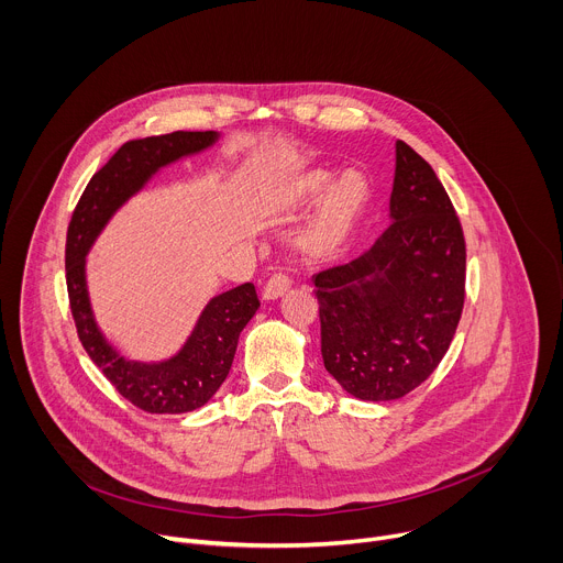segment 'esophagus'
Here are the masks:
<instances>
[{"instance_id": "obj_1", "label": "esophagus", "mask_w": 563, "mask_h": 563, "mask_svg": "<svg viewBox=\"0 0 563 563\" xmlns=\"http://www.w3.org/2000/svg\"><path fill=\"white\" fill-rule=\"evenodd\" d=\"M289 287H291V280H289L285 274H274V276L267 280V285H265V289H263V296H265V300H276V298H280Z\"/></svg>"}]
</instances>
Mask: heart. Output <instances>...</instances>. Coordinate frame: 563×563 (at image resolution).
<instances>
[{"mask_svg": "<svg viewBox=\"0 0 563 563\" xmlns=\"http://www.w3.org/2000/svg\"><path fill=\"white\" fill-rule=\"evenodd\" d=\"M369 198L372 187L358 169L339 176L336 169L311 167L269 185L258 213L267 224L280 227L316 209L300 233V247L313 261H330L347 247Z\"/></svg>", "mask_w": 563, "mask_h": 563, "instance_id": "b5f03b06", "label": "heart"}]
</instances>
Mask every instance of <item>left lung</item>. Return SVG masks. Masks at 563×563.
I'll return each instance as SVG.
<instances>
[{
    "mask_svg": "<svg viewBox=\"0 0 563 563\" xmlns=\"http://www.w3.org/2000/svg\"><path fill=\"white\" fill-rule=\"evenodd\" d=\"M320 354L339 385L383 404L445 356L465 298V240L426 159L396 140L389 224L356 261L316 274Z\"/></svg>",
    "mask_w": 563,
    "mask_h": 563,
    "instance_id": "left-lung-1",
    "label": "left lung"
}]
</instances>
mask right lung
Instances as JSON below:
<instances>
[{
	"label": "right lung",
	"instance_id": "right-lung-1",
	"mask_svg": "<svg viewBox=\"0 0 563 563\" xmlns=\"http://www.w3.org/2000/svg\"><path fill=\"white\" fill-rule=\"evenodd\" d=\"M218 140V131H174L122 144L91 178L68 224L66 287L77 336L113 387L151 415L194 412L218 391L231 369L240 332L261 307L256 287L245 283L213 296L174 356L131 361L98 325L87 285V256L111 218L159 172L211 148Z\"/></svg>",
	"mask_w": 563,
	"mask_h": 563
}]
</instances>
